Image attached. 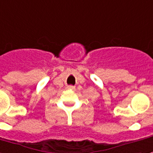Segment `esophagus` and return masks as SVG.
<instances>
[{
	"instance_id": "1",
	"label": "esophagus",
	"mask_w": 153,
	"mask_h": 153,
	"mask_svg": "<svg viewBox=\"0 0 153 153\" xmlns=\"http://www.w3.org/2000/svg\"><path fill=\"white\" fill-rule=\"evenodd\" d=\"M68 88L69 90H74V86H68Z\"/></svg>"
}]
</instances>
